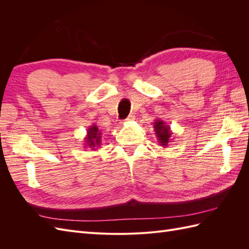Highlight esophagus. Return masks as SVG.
Listing matches in <instances>:
<instances>
[{"mask_svg": "<svg viewBox=\"0 0 249 249\" xmlns=\"http://www.w3.org/2000/svg\"><path fill=\"white\" fill-rule=\"evenodd\" d=\"M135 119V116L134 115H129L127 116V118L125 119V122H132V120Z\"/></svg>", "mask_w": 249, "mask_h": 249, "instance_id": "obj_1", "label": "esophagus"}]
</instances>
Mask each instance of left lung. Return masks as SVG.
<instances>
[{"label":"left lung","instance_id":"8db88e82","mask_svg":"<svg viewBox=\"0 0 249 249\" xmlns=\"http://www.w3.org/2000/svg\"><path fill=\"white\" fill-rule=\"evenodd\" d=\"M154 131L157 135L158 142L160 143V145L163 147H167L169 142H171L172 132L170 130V126L166 124L163 119L157 118L154 123Z\"/></svg>","mask_w":249,"mask_h":249}]
</instances>
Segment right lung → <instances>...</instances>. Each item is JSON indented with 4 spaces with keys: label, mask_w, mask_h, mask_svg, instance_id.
Returning a JSON list of instances; mask_svg holds the SVG:
<instances>
[{
    "label": "right lung",
    "mask_w": 249,
    "mask_h": 249,
    "mask_svg": "<svg viewBox=\"0 0 249 249\" xmlns=\"http://www.w3.org/2000/svg\"><path fill=\"white\" fill-rule=\"evenodd\" d=\"M84 144L85 146H88L89 148H91L92 150H96V148L101 145L102 143V132L99 131V127L96 126V124L90 125L87 129V135L84 138Z\"/></svg>",
    "instance_id": "add662e5"
}]
</instances>
